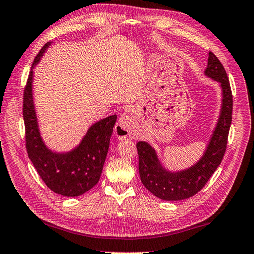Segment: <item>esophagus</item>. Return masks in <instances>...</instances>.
<instances>
[{
	"instance_id": "esophagus-1",
	"label": "esophagus",
	"mask_w": 254,
	"mask_h": 254,
	"mask_svg": "<svg viewBox=\"0 0 254 254\" xmlns=\"http://www.w3.org/2000/svg\"><path fill=\"white\" fill-rule=\"evenodd\" d=\"M115 134L120 140H126L133 137L132 130V118L126 114H123L115 125Z\"/></svg>"
}]
</instances>
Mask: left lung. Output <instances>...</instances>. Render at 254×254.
Masks as SVG:
<instances>
[{"mask_svg": "<svg viewBox=\"0 0 254 254\" xmlns=\"http://www.w3.org/2000/svg\"><path fill=\"white\" fill-rule=\"evenodd\" d=\"M204 75L221 84L222 108L215 130L203 156L191 167L171 172L161 164L155 150L148 142L137 143L140 178L144 187L161 200L179 201L198 193L221 164L226 151L232 124L233 94L226 71L213 52L208 53Z\"/></svg>", "mask_w": 254, "mask_h": 254, "instance_id": "1", "label": "left lung"}]
</instances>
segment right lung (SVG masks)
<instances>
[{"mask_svg": "<svg viewBox=\"0 0 254 254\" xmlns=\"http://www.w3.org/2000/svg\"><path fill=\"white\" fill-rule=\"evenodd\" d=\"M50 44H44L35 58L24 91L22 115L26 148L38 174L53 192L64 196H79L99 182L117 116L111 115L94 123L74 150L59 153L48 149L39 130L32 97V78L33 68Z\"/></svg>", "mask_w": 254, "mask_h": 254, "instance_id": "add662e5", "label": "right lung"}]
</instances>
